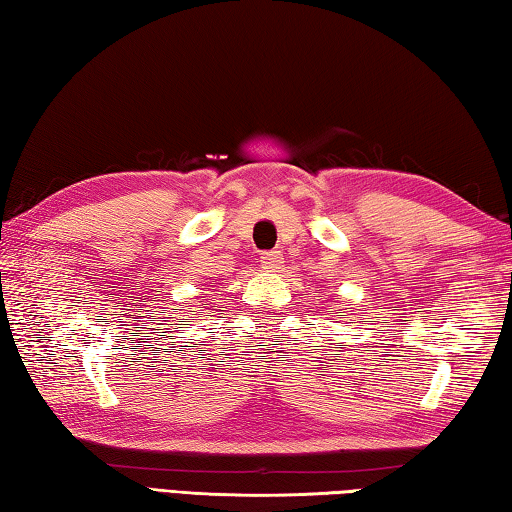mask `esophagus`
Wrapping results in <instances>:
<instances>
[{
  "label": "esophagus",
  "instance_id": "1",
  "mask_svg": "<svg viewBox=\"0 0 512 512\" xmlns=\"http://www.w3.org/2000/svg\"><path fill=\"white\" fill-rule=\"evenodd\" d=\"M261 265L267 272H279L283 267V254L281 251H265L261 256Z\"/></svg>",
  "mask_w": 512,
  "mask_h": 512
}]
</instances>
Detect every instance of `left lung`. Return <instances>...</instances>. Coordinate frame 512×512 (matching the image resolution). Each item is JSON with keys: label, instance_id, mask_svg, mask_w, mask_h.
<instances>
[{"label": "left lung", "instance_id": "obj_1", "mask_svg": "<svg viewBox=\"0 0 512 512\" xmlns=\"http://www.w3.org/2000/svg\"><path fill=\"white\" fill-rule=\"evenodd\" d=\"M339 317H342V315H339Z\"/></svg>", "mask_w": 512, "mask_h": 512}]
</instances>
